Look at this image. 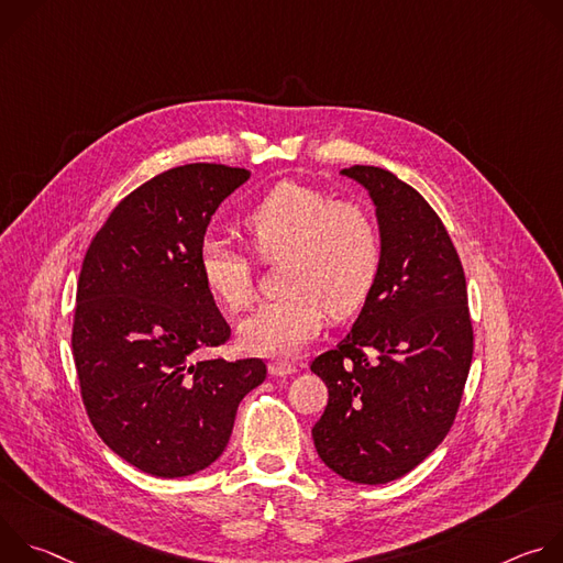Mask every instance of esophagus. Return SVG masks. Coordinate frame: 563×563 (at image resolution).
<instances>
[{"label":"esophagus","mask_w":563,"mask_h":563,"mask_svg":"<svg viewBox=\"0 0 563 563\" xmlns=\"http://www.w3.org/2000/svg\"><path fill=\"white\" fill-rule=\"evenodd\" d=\"M298 372V365L289 363V361H274L269 363V374L272 376H291Z\"/></svg>","instance_id":"1"}]
</instances>
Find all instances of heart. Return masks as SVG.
Instances as JSON below:
<instances>
[{
  "instance_id": "1",
  "label": "heart",
  "mask_w": 563,
  "mask_h": 563,
  "mask_svg": "<svg viewBox=\"0 0 563 563\" xmlns=\"http://www.w3.org/2000/svg\"><path fill=\"white\" fill-rule=\"evenodd\" d=\"M250 247L261 258L283 256L278 287L238 328L245 350L263 356H291L313 341L328 311L345 318L363 307L380 272V233L374 216L354 200L302 183L283 180L267 189L240 218ZM198 272L209 296L229 311L254 300V265L245 252L220 240H205Z\"/></svg>"
}]
</instances>
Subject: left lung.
Listing matches in <instances>:
<instances>
[{
	"label": "left lung",
	"instance_id": "1",
	"mask_svg": "<svg viewBox=\"0 0 563 563\" xmlns=\"http://www.w3.org/2000/svg\"><path fill=\"white\" fill-rule=\"evenodd\" d=\"M341 174L369 191L383 256L352 332L311 363L330 394L311 437L330 470L378 486L415 470L450 432L474 336L465 274L437 211L380 167Z\"/></svg>",
	"mask_w": 563,
	"mask_h": 563
}]
</instances>
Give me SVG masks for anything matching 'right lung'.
I'll return each mask as SVG.
<instances>
[{"instance_id": "right-lung-1", "label": "right lung", "mask_w": 563, "mask_h": 563, "mask_svg": "<svg viewBox=\"0 0 563 563\" xmlns=\"http://www.w3.org/2000/svg\"><path fill=\"white\" fill-rule=\"evenodd\" d=\"M247 169L196 163L131 191L93 235L77 280L73 358L100 439L133 467L189 476L229 443L263 358H198L231 330L200 280L198 252Z\"/></svg>"}]
</instances>
